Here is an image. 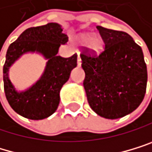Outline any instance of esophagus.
<instances>
[{
  "instance_id": "esophagus-1",
  "label": "esophagus",
  "mask_w": 152,
  "mask_h": 152,
  "mask_svg": "<svg viewBox=\"0 0 152 152\" xmlns=\"http://www.w3.org/2000/svg\"><path fill=\"white\" fill-rule=\"evenodd\" d=\"M81 65V58H80V56L78 55L77 56V66H80Z\"/></svg>"
}]
</instances>
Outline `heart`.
<instances>
[{
  "instance_id": "1",
  "label": "heart",
  "mask_w": 152,
  "mask_h": 152,
  "mask_svg": "<svg viewBox=\"0 0 152 152\" xmlns=\"http://www.w3.org/2000/svg\"><path fill=\"white\" fill-rule=\"evenodd\" d=\"M80 42L85 45H90V48L95 51H99L102 48V44L98 39H93V36L91 34H84L80 36L79 38Z\"/></svg>"
}]
</instances>
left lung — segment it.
I'll use <instances>...</instances> for the list:
<instances>
[{
  "instance_id": "left-lung-1",
  "label": "left lung",
  "mask_w": 152,
  "mask_h": 152,
  "mask_svg": "<svg viewBox=\"0 0 152 152\" xmlns=\"http://www.w3.org/2000/svg\"><path fill=\"white\" fill-rule=\"evenodd\" d=\"M97 29L104 49L99 55L88 48L80 54L83 86L91 109L115 120L132 113L143 101L147 65L142 48L128 33L101 26Z\"/></svg>"
}]
</instances>
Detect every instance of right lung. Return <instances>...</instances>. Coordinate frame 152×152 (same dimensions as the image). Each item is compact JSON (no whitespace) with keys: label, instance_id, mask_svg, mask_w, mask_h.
Returning <instances> with one entry per match:
<instances>
[{"label":"right lung","instance_id":"1","mask_svg":"<svg viewBox=\"0 0 152 152\" xmlns=\"http://www.w3.org/2000/svg\"><path fill=\"white\" fill-rule=\"evenodd\" d=\"M68 42L58 23L32 27L25 30L7 49L4 65V87L10 107L24 118L43 120L52 115L60 104V91L77 66V55L69 58L57 56L61 45ZM27 52H38L48 59L45 72L35 84L18 93L9 79V68L20 56Z\"/></svg>","mask_w":152,"mask_h":152}]
</instances>
